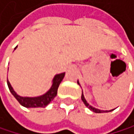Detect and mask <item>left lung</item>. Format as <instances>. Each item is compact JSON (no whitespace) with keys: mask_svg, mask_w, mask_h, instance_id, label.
Returning <instances> with one entry per match:
<instances>
[{"mask_svg":"<svg viewBox=\"0 0 134 134\" xmlns=\"http://www.w3.org/2000/svg\"><path fill=\"white\" fill-rule=\"evenodd\" d=\"M78 83V82H77ZM79 84V83H78ZM81 100H82V101L84 102V104H85V105L87 107V108H89L91 110H92L93 112H95V113H104V112H109V111H105V110H100V109H96V108H94V107H92V106H91L89 104L87 103V101L86 100V99H85V97H84V96H83V93H82V95H81ZM112 110H114V109H112ZM112 110H109V111H112Z\"/></svg>","mask_w":134,"mask_h":134,"instance_id":"8db88e82","label":"left lung"}]
</instances>
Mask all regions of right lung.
I'll return each instance as SVG.
<instances>
[{
  "mask_svg": "<svg viewBox=\"0 0 134 134\" xmlns=\"http://www.w3.org/2000/svg\"><path fill=\"white\" fill-rule=\"evenodd\" d=\"M16 48L17 47H15V48ZM64 76H65V72L56 75L53 78V83L52 87L50 88V90L46 93V94H44L41 96H38V97H34V98L21 97L20 96H18L14 91V90H13V88L11 87L10 82L8 80H7V85H8V87H9V89H10V91L11 92V94L15 96V98L16 99V100H18V102L20 103L21 105L25 106L26 108L45 107L53 100L56 96H57L58 86L61 83V81H63Z\"/></svg>",
  "mask_w": 134,
  "mask_h": 134,
  "instance_id": "obj_1",
  "label": "right lung"
}]
</instances>
